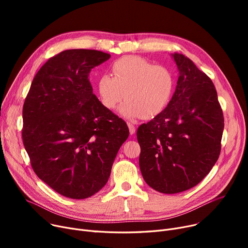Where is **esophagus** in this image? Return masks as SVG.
<instances>
[{
    "instance_id": "obj_1",
    "label": "esophagus",
    "mask_w": 248,
    "mask_h": 248,
    "mask_svg": "<svg viewBox=\"0 0 248 248\" xmlns=\"http://www.w3.org/2000/svg\"><path fill=\"white\" fill-rule=\"evenodd\" d=\"M127 126H128V128H129V134H131V135H134V134H135V132H136V127H135V125H134L132 123H127Z\"/></svg>"
}]
</instances>
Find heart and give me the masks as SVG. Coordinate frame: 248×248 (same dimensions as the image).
Listing matches in <instances>:
<instances>
[{
  "mask_svg": "<svg viewBox=\"0 0 248 248\" xmlns=\"http://www.w3.org/2000/svg\"><path fill=\"white\" fill-rule=\"evenodd\" d=\"M111 73L102 74L97 82L99 100L108 109H113L125 97L120 108L124 116L153 119L171 100L174 75L163 65L139 56H124L111 64Z\"/></svg>",
  "mask_w": 248,
  "mask_h": 248,
  "instance_id": "b5f03b06",
  "label": "heart"
}]
</instances>
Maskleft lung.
Wrapping results in <instances>:
<instances>
[{"mask_svg":"<svg viewBox=\"0 0 248 248\" xmlns=\"http://www.w3.org/2000/svg\"><path fill=\"white\" fill-rule=\"evenodd\" d=\"M173 57L180 74L175 93L163 112L137 131L142 178L165 194L191 189L211 171L224 128L210 77L187 56L176 52Z\"/></svg>","mask_w":248,"mask_h":248,"instance_id":"left-lung-1","label":"left lung"}]
</instances>
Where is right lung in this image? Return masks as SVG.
<instances>
[{"label": "right lung", "mask_w": 248, "mask_h": 248, "mask_svg": "<svg viewBox=\"0 0 248 248\" xmlns=\"http://www.w3.org/2000/svg\"><path fill=\"white\" fill-rule=\"evenodd\" d=\"M109 57L97 50L62 51L36 73L25 98L22 140L33 171L71 199L88 198L107 184L129 134L93 94L88 78Z\"/></svg>", "instance_id": "obj_1"}]
</instances>
